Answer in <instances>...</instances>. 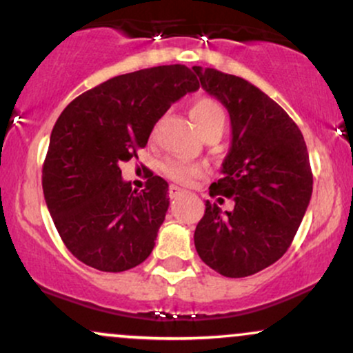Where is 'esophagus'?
<instances>
[{
    "instance_id": "34e87169",
    "label": "esophagus",
    "mask_w": 353,
    "mask_h": 353,
    "mask_svg": "<svg viewBox=\"0 0 353 353\" xmlns=\"http://www.w3.org/2000/svg\"><path fill=\"white\" fill-rule=\"evenodd\" d=\"M184 192V190H182L181 188H177V185H174V184H171L169 185V197H177V196H181V194Z\"/></svg>"
}]
</instances>
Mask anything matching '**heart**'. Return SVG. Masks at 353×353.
<instances>
[{"label": "heart", "instance_id": "obj_1", "mask_svg": "<svg viewBox=\"0 0 353 353\" xmlns=\"http://www.w3.org/2000/svg\"><path fill=\"white\" fill-rule=\"evenodd\" d=\"M190 117L201 131L210 128L214 124L224 125V108L221 103L212 98H199L190 104ZM161 171L168 179H171L177 184H192L194 181L204 176V169L202 165L196 163H189L184 159H176V157H169L161 164Z\"/></svg>", "mask_w": 353, "mask_h": 353}]
</instances>
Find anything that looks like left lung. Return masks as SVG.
<instances>
[{"mask_svg": "<svg viewBox=\"0 0 353 353\" xmlns=\"http://www.w3.org/2000/svg\"><path fill=\"white\" fill-rule=\"evenodd\" d=\"M202 89L228 108L232 144L210 197H232L222 212L205 202L194 232L202 261L225 277H247L277 262L292 244L310 202L309 152L299 125L249 81L194 66Z\"/></svg>", "mask_w": 353, "mask_h": 353, "instance_id": "1", "label": "left lung"}]
</instances>
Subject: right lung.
<instances>
[{"label": "right lung", "mask_w": 353, "mask_h": 353, "mask_svg": "<svg viewBox=\"0 0 353 353\" xmlns=\"http://www.w3.org/2000/svg\"><path fill=\"white\" fill-rule=\"evenodd\" d=\"M199 88L182 64L116 76L68 104L52 128L43 192L68 250L103 272L139 265L169 208L168 182L151 174L132 190L119 164L145 148L172 103Z\"/></svg>", "instance_id": "obj_1"}]
</instances>
